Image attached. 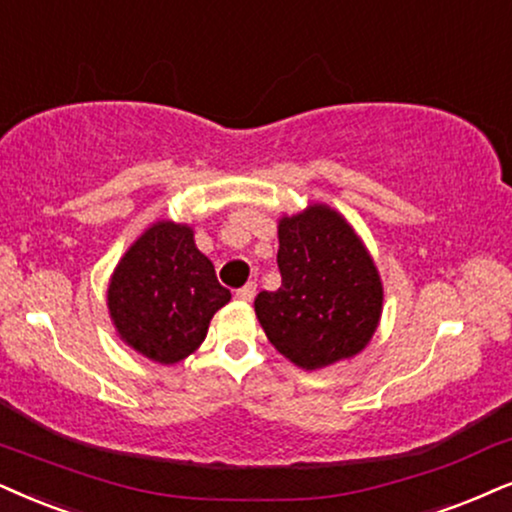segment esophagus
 Listing matches in <instances>:
<instances>
[{
    "mask_svg": "<svg viewBox=\"0 0 512 512\" xmlns=\"http://www.w3.org/2000/svg\"><path fill=\"white\" fill-rule=\"evenodd\" d=\"M255 290H257V283L250 281V283H245L243 288L236 290V297H238V300H241V302H250L252 297H255Z\"/></svg>",
    "mask_w": 512,
    "mask_h": 512,
    "instance_id": "1",
    "label": "esophagus"
}]
</instances>
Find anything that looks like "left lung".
I'll return each mask as SVG.
<instances>
[{"instance_id": "obj_1", "label": "left lung", "mask_w": 512, "mask_h": 512, "mask_svg": "<svg viewBox=\"0 0 512 512\" xmlns=\"http://www.w3.org/2000/svg\"><path fill=\"white\" fill-rule=\"evenodd\" d=\"M276 262L281 288L255 297L271 345L307 371L359 354L383 314V283L347 219L321 203L281 217Z\"/></svg>"}]
</instances>
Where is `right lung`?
<instances>
[{"label":"right lung","mask_w":512,"mask_h":512,"mask_svg":"<svg viewBox=\"0 0 512 512\" xmlns=\"http://www.w3.org/2000/svg\"><path fill=\"white\" fill-rule=\"evenodd\" d=\"M229 300L191 226L174 222L148 226L108 283V312L120 340L165 366L196 352Z\"/></svg>","instance_id":"obj_1"}]
</instances>
